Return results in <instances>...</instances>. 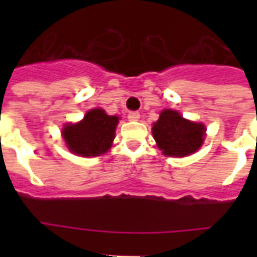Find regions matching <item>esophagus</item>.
Returning <instances> with one entry per match:
<instances>
[{"mask_svg":"<svg viewBox=\"0 0 257 257\" xmlns=\"http://www.w3.org/2000/svg\"><path fill=\"white\" fill-rule=\"evenodd\" d=\"M127 118H128L130 121H139L140 113L139 112H130L128 113V115H127Z\"/></svg>","mask_w":257,"mask_h":257,"instance_id":"1","label":"esophagus"}]
</instances>
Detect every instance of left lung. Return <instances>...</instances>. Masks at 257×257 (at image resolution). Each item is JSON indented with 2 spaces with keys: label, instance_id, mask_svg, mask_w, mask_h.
Listing matches in <instances>:
<instances>
[{
  "label": "left lung",
  "instance_id": "left-lung-1",
  "mask_svg": "<svg viewBox=\"0 0 257 257\" xmlns=\"http://www.w3.org/2000/svg\"><path fill=\"white\" fill-rule=\"evenodd\" d=\"M157 147L165 156L187 157L196 153L205 142L206 126L183 118L172 109H165L152 127Z\"/></svg>",
  "mask_w": 257,
  "mask_h": 257
}]
</instances>
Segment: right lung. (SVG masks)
I'll use <instances>...</instances> for the list:
<instances>
[{"mask_svg":"<svg viewBox=\"0 0 257 257\" xmlns=\"http://www.w3.org/2000/svg\"><path fill=\"white\" fill-rule=\"evenodd\" d=\"M118 119L117 115H108L103 109L95 108L86 113L82 121L65 124L61 135L72 153L81 157L101 156L112 147Z\"/></svg>","mask_w":257,"mask_h":257,"instance_id":"obj_1","label":"right lung"}]
</instances>
